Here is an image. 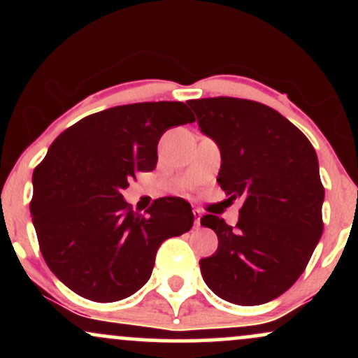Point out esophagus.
Here are the masks:
<instances>
[{
  "label": "esophagus",
  "instance_id": "obj_1",
  "mask_svg": "<svg viewBox=\"0 0 358 358\" xmlns=\"http://www.w3.org/2000/svg\"><path fill=\"white\" fill-rule=\"evenodd\" d=\"M193 217H195V227H200V220H202V210L195 208V210H193Z\"/></svg>",
  "mask_w": 358,
  "mask_h": 358
}]
</instances>
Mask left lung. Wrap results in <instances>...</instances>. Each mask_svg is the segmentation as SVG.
Masks as SVG:
<instances>
[{
	"mask_svg": "<svg viewBox=\"0 0 358 358\" xmlns=\"http://www.w3.org/2000/svg\"><path fill=\"white\" fill-rule=\"evenodd\" d=\"M188 106L220 148L217 183L229 200H244L236 227L212 213L202 219L219 237L215 254L200 259L203 281L234 305L268 303L296 282L323 234L315 148L261 102L207 97Z\"/></svg>",
	"mask_w": 358,
	"mask_h": 358,
	"instance_id": "obj_1",
	"label": "left lung"
}]
</instances>
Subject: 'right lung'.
I'll use <instances>...</instances> for the list:
<instances>
[{
  "label": "right lung",
  "instance_id": "add662e5",
  "mask_svg": "<svg viewBox=\"0 0 358 358\" xmlns=\"http://www.w3.org/2000/svg\"><path fill=\"white\" fill-rule=\"evenodd\" d=\"M195 122L183 102H138L90 114L67 127L34 171L30 202L47 266L79 296L119 301L150 279L159 245L193 225L180 196L133 212L121 190L155 170L168 127Z\"/></svg>",
  "mask_w": 358,
  "mask_h": 358
}]
</instances>
